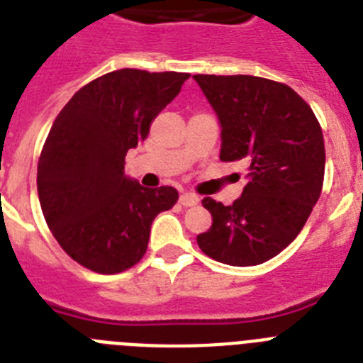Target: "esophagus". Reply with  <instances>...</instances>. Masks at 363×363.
<instances>
[{"mask_svg": "<svg viewBox=\"0 0 363 363\" xmlns=\"http://www.w3.org/2000/svg\"><path fill=\"white\" fill-rule=\"evenodd\" d=\"M198 202H200V198L193 193H184L182 196H179V203H182L184 207H193L196 206Z\"/></svg>", "mask_w": 363, "mask_h": 363, "instance_id": "1", "label": "esophagus"}]
</instances>
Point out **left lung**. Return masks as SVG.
Returning a JSON list of instances; mask_svg holds the SVG:
<instances>
[{
  "label": "left lung",
  "mask_w": 363,
  "mask_h": 363,
  "mask_svg": "<svg viewBox=\"0 0 363 363\" xmlns=\"http://www.w3.org/2000/svg\"><path fill=\"white\" fill-rule=\"evenodd\" d=\"M193 79L218 117L220 160L250 163V182L231 206L202 200L213 225L198 246L224 264H262L299 235L320 198L323 132L290 86L252 75Z\"/></svg>",
  "instance_id": "8db88e82"
}]
</instances>
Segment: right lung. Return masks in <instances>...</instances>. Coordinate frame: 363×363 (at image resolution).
<instances>
[{
    "mask_svg": "<svg viewBox=\"0 0 363 363\" xmlns=\"http://www.w3.org/2000/svg\"><path fill=\"white\" fill-rule=\"evenodd\" d=\"M189 73L119 69L91 80L52 123L38 161L43 218L62 250L97 274H119L143 259L150 225L178 191L145 189L125 176V156Z\"/></svg>",
    "mask_w": 363,
    "mask_h": 363,
    "instance_id": "1",
    "label": "right lung"
}]
</instances>
